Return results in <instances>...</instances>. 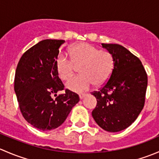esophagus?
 <instances>
[{
  "label": "esophagus",
  "mask_w": 159,
  "mask_h": 159,
  "mask_svg": "<svg viewBox=\"0 0 159 159\" xmlns=\"http://www.w3.org/2000/svg\"><path fill=\"white\" fill-rule=\"evenodd\" d=\"M85 95H86L85 94H79V98H80V99H82L83 98H84Z\"/></svg>",
  "instance_id": "34e87169"
}]
</instances>
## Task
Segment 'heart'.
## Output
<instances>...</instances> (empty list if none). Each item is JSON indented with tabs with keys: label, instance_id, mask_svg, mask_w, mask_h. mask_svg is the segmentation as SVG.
Returning a JSON list of instances; mask_svg holds the SVG:
<instances>
[{
	"label": "heart",
	"instance_id": "heart-1",
	"mask_svg": "<svg viewBox=\"0 0 159 159\" xmlns=\"http://www.w3.org/2000/svg\"><path fill=\"white\" fill-rule=\"evenodd\" d=\"M70 60L59 54L55 60V68L59 78L68 81L79 67L81 75L67 83V88L77 92L86 91L94 84L102 86L108 82L115 68V59L110 51L99 50L89 43H78L69 50Z\"/></svg>",
	"mask_w": 159,
	"mask_h": 159
}]
</instances>
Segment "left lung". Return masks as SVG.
<instances>
[{
  "instance_id": "obj_1",
  "label": "left lung",
  "mask_w": 159,
  "mask_h": 159,
  "mask_svg": "<svg viewBox=\"0 0 159 159\" xmlns=\"http://www.w3.org/2000/svg\"><path fill=\"white\" fill-rule=\"evenodd\" d=\"M102 45L113 55L115 68L108 82L91 92L97 99L92 117L102 129L117 132L131 125L143 109L148 76L139 57L125 48Z\"/></svg>"
}]
</instances>
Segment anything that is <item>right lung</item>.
<instances>
[{
	"mask_svg": "<svg viewBox=\"0 0 159 159\" xmlns=\"http://www.w3.org/2000/svg\"><path fill=\"white\" fill-rule=\"evenodd\" d=\"M64 40L40 41L24 53L14 78V91L22 115L41 131L59 127L79 102L76 93L65 89L55 68L56 57ZM54 97H56L55 99Z\"/></svg>",
	"mask_w": 159,
	"mask_h": 159,
	"instance_id": "1",
	"label": "right lung"
}]
</instances>
